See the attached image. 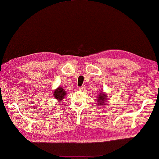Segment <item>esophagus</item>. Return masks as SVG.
<instances>
[{
    "label": "esophagus",
    "mask_w": 159,
    "mask_h": 159,
    "mask_svg": "<svg viewBox=\"0 0 159 159\" xmlns=\"http://www.w3.org/2000/svg\"><path fill=\"white\" fill-rule=\"evenodd\" d=\"M85 85H83V86H81V87H79V89L80 90V91H84V90L85 89Z\"/></svg>",
    "instance_id": "obj_1"
}]
</instances>
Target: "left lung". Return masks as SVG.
Segmentation results:
<instances>
[{"mask_svg":"<svg viewBox=\"0 0 159 159\" xmlns=\"http://www.w3.org/2000/svg\"><path fill=\"white\" fill-rule=\"evenodd\" d=\"M97 98H98L97 101H98V102L99 105H102V104L105 103V102H106V100L107 99V95L102 92H101V94H99Z\"/></svg>","mask_w":159,"mask_h":159,"instance_id":"8db88e82","label":"left lung"}]
</instances>
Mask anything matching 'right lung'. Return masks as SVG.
Here are the masks:
<instances>
[{
  "label": "right lung",
  "instance_id": "obj_1",
  "mask_svg": "<svg viewBox=\"0 0 159 159\" xmlns=\"http://www.w3.org/2000/svg\"><path fill=\"white\" fill-rule=\"evenodd\" d=\"M66 92L65 91V89H63L61 87H58V88L54 90V92L53 95H54V98L58 100V102H60L61 101L63 100V99L65 98V95H66Z\"/></svg>",
  "mask_w": 159,
  "mask_h": 159
}]
</instances>
